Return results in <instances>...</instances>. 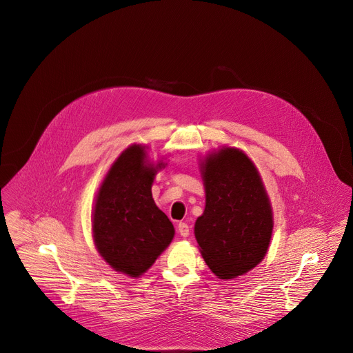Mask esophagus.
Wrapping results in <instances>:
<instances>
[{"instance_id": "obj_1", "label": "esophagus", "mask_w": 353, "mask_h": 353, "mask_svg": "<svg viewBox=\"0 0 353 353\" xmlns=\"http://www.w3.org/2000/svg\"><path fill=\"white\" fill-rule=\"evenodd\" d=\"M177 230H179V233H180L183 237H188V234H190V226H188L185 222H180V223L177 225Z\"/></svg>"}]
</instances>
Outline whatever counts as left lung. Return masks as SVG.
<instances>
[{"label":"left lung","mask_w":353,"mask_h":353,"mask_svg":"<svg viewBox=\"0 0 353 353\" xmlns=\"http://www.w3.org/2000/svg\"><path fill=\"white\" fill-rule=\"evenodd\" d=\"M205 210L194 226L201 256L221 279L244 275L265 257L272 208L261 176L237 148H222L201 162Z\"/></svg>","instance_id":"8db88e82"}]
</instances>
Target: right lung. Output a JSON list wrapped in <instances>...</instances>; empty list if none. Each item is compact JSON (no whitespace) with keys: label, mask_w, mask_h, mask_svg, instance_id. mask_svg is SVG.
Instances as JSON below:
<instances>
[{"label":"right lung","mask_w":353,"mask_h":353,"mask_svg":"<svg viewBox=\"0 0 353 353\" xmlns=\"http://www.w3.org/2000/svg\"><path fill=\"white\" fill-rule=\"evenodd\" d=\"M145 149L134 143L123 150L97 191L92 215L99 254L131 278L152 267L174 236L173 223L157 207L150 191L165 163H149Z\"/></svg>","instance_id":"1"}]
</instances>
